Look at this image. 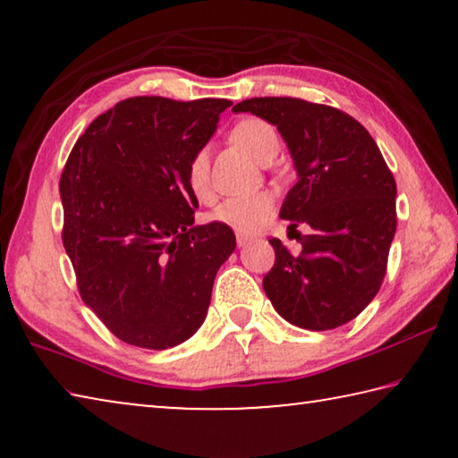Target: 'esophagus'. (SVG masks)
Listing matches in <instances>:
<instances>
[{
  "label": "esophagus",
  "instance_id": "esophagus-1",
  "mask_svg": "<svg viewBox=\"0 0 458 458\" xmlns=\"http://www.w3.org/2000/svg\"><path fill=\"white\" fill-rule=\"evenodd\" d=\"M250 236H246V234H236V244L238 246H244V244H248V242H250Z\"/></svg>",
  "mask_w": 458,
  "mask_h": 458
}]
</instances>
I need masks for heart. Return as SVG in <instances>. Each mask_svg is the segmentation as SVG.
<instances>
[{"label": "heart", "mask_w": 458, "mask_h": 458, "mask_svg": "<svg viewBox=\"0 0 458 458\" xmlns=\"http://www.w3.org/2000/svg\"><path fill=\"white\" fill-rule=\"evenodd\" d=\"M228 139L248 157L268 164L278 151V135L270 123L259 117H244L230 129ZM185 183L191 196L199 204H212L214 191L210 183V157L206 149H198L191 155L188 165H185ZM275 208V199L268 191H257L250 196H238L220 201L210 214L212 222L228 226L240 234H252L260 230L270 218Z\"/></svg>", "instance_id": "b5f03b06"}]
</instances>
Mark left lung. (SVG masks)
Returning <instances> with one entry per match:
<instances>
[{"label":"left lung","mask_w":458,"mask_h":458,"mask_svg":"<svg viewBox=\"0 0 458 458\" xmlns=\"http://www.w3.org/2000/svg\"><path fill=\"white\" fill-rule=\"evenodd\" d=\"M276 125L299 180L281 218L303 250L278 238L275 265L262 278L267 297L286 321L327 331L358 317L386 276L396 234V182L361 123L335 106L293 97H257L232 106ZM307 223L301 235L296 226Z\"/></svg>","instance_id":"8db88e82"}]
</instances>
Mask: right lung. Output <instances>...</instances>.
<instances>
[{
  "mask_svg": "<svg viewBox=\"0 0 458 458\" xmlns=\"http://www.w3.org/2000/svg\"><path fill=\"white\" fill-rule=\"evenodd\" d=\"M226 98L131 97L90 123L60 175L62 244L76 286L129 345L167 350L204 323L216 273L236 246L218 222L193 226L185 165Z\"/></svg>",
  "mask_w": 458,
  "mask_h": 458,
  "instance_id": "1",
  "label": "right lung"
}]
</instances>
